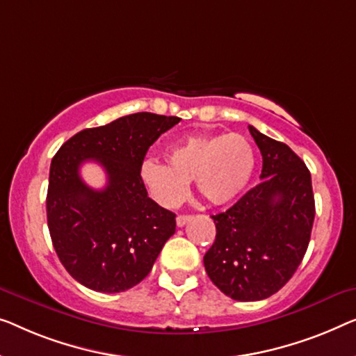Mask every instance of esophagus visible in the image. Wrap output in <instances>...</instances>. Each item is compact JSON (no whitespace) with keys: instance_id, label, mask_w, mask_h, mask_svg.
<instances>
[{"instance_id":"esophagus-1","label":"esophagus","mask_w":356,"mask_h":356,"mask_svg":"<svg viewBox=\"0 0 356 356\" xmlns=\"http://www.w3.org/2000/svg\"><path fill=\"white\" fill-rule=\"evenodd\" d=\"M191 218H193V216H191V215H178L177 216V225L179 226V228H181V226L186 225L188 221H191Z\"/></svg>"}]
</instances>
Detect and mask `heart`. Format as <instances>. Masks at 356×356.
I'll return each mask as SVG.
<instances>
[{
	"mask_svg": "<svg viewBox=\"0 0 356 356\" xmlns=\"http://www.w3.org/2000/svg\"><path fill=\"white\" fill-rule=\"evenodd\" d=\"M165 159L167 165L146 161L140 170L143 184L163 207L181 204L193 179L209 204H228L245 189L255 168L254 147L239 133L189 136L170 147Z\"/></svg>",
	"mask_w": 356,
	"mask_h": 356,
	"instance_id": "heart-1",
	"label": "heart"
}]
</instances>
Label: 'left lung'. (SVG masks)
I'll return each mask as SVG.
<instances>
[{
	"label": "left lung",
	"mask_w": 356,
	"mask_h": 356,
	"mask_svg": "<svg viewBox=\"0 0 356 356\" xmlns=\"http://www.w3.org/2000/svg\"><path fill=\"white\" fill-rule=\"evenodd\" d=\"M264 159L261 181L226 212L213 215L216 236L205 271L234 300H264L291 280L305 255L315 220L312 175L284 143L249 125Z\"/></svg>",
	"instance_id": "1"
}]
</instances>
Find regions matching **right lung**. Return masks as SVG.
<instances>
[{"instance_id":"right-lung-1","label":"right lung","mask_w":356,"mask_h":356,"mask_svg":"<svg viewBox=\"0 0 356 356\" xmlns=\"http://www.w3.org/2000/svg\"><path fill=\"white\" fill-rule=\"evenodd\" d=\"M179 120L151 112L120 117L76 133L53 157L46 195L51 241L69 275L88 289H131L175 234V213L147 197L140 170L147 149ZM90 160L105 168L106 188L81 179L79 167Z\"/></svg>"}]
</instances>
